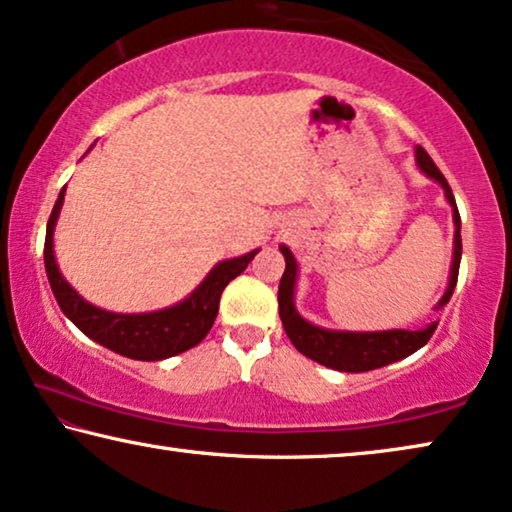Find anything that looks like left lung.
<instances>
[{
  "label": "left lung",
  "mask_w": 512,
  "mask_h": 512,
  "mask_svg": "<svg viewBox=\"0 0 512 512\" xmlns=\"http://www.w3.org/2000/svg\"><path fill=\"white\" fill-rule=\"evenodd\" d=\"M415 164L424 176L443 187L445 201H448L452 208V222H455V241H452L448 287H445L443 297L438 299L436 304V311H441V308L450 301L457 285L459 262H462V234H459V229H462V220H459V211H457L455 197H452L448 181H445L441 171H438L436 164L431 162V157L424 153L420 146L415 148ZM280 253L285 257V273L278 285L280 320H283L285 334L290 336L294 348H297L301 355L313 359V362L327 366V369L345 371V373L373 371V369H380V366H387L392 362H399V359H406L408 355H413V352L420 350L422 345L429 341L431 334H434L436 322L422 331H406V329L348 331V329H327V327L313 325V322H308L304 315L297 311V304H294V292H297V278H299L297 259H294L292 250L283 246V243H280Z\"/></svg>",
  "instance_id": "obj_1"
}]
</instances>
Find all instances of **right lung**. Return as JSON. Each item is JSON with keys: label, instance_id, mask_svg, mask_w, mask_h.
Masks as SVG:
<instances>
[{"label": "right lung", "instance_id": "1", "mask_svg": "<svg viewBox=\"0 0 512 512\" xmlns=\"http://www.w3.org/2000/svg\"><path fill=\"white\" fill-rule=\"evenodd\" d=\"M64 194H67V185L57 194V201L46 227V246H43V262H46L50 290H53L62 313L85 336L99 345H104V348L118 352L122 357L139 359V362H160V359L181 355V352L204 341V336L213 327L215 315H218L222 290L236 276H241L246 271V266L253 262V257L259 253L257 248L241 257L222 259V262L215 264L206 273V278L185 299H181L174 306L150 313L106 311V308H99L90 304V301H85L69 285V280L62 276L60 266H57L53 241L57 218H60L64 204Z\"/></svg>", "mask_w": 512, "mask_h": 512}]
</instances>
